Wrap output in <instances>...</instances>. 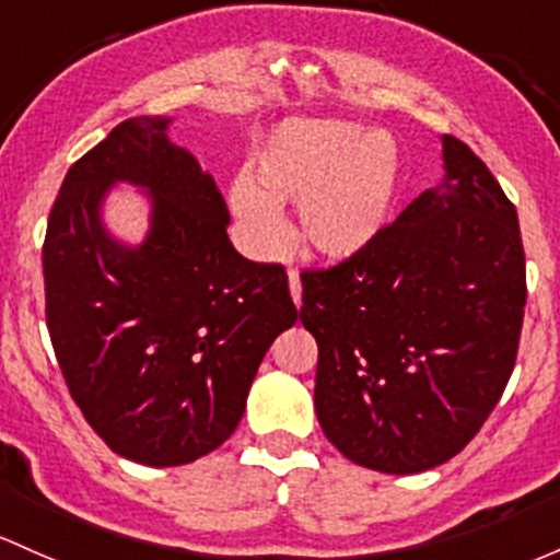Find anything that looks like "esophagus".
Instances as JSON below:
<instances>
[{"mask_svg":"<svg viewBox=\"0 0 560 560\" xmlns=\"http://www.w3.org/2000/svg\"><path fill=\"white\" fill-rule=\"evenodd\" d=\"M290 292H292V300H295V305L300 308V303H303V284H300V273L295 268L290 270Z\"/></svg>","mask_w":560,"mask_h":560,"instance_id":"34e87169","label":"esophagus"}]
</instances>
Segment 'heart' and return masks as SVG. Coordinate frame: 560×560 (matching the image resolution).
I'll return each instance as SVG.
<instances>
[{"mask_svg":"<svg viewBox=\"0 0 560 560\" xmlns=\"http://www.w3.org/2000/svg\"><path fill=\"white\" fill-rule=\"evenodd\" d=\"M399 185L392 133L349 120L290 117L231 185V211L252 255L273 260L287 246L281 206L298 203L300 238L327 260L362 255L388 222Z\"/></svg>","mask_w":560,"mask_h":560,"instance_id":"1","label":"heart"}]
</instances>
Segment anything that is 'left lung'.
Segmentation results:
<instances>
[{"label": "left lung", "instance_id": "obj_1", "mask_svg": "<svg viewBox=\"0 0 560 560\" xmlns=\"http://www.w3.org/2000/svg\"><path fill=\"white\" fill-rule=\"evenodd\" d=\"M443 168L362 255L300 276V322L319 343L322 432L375 472L416 475L456 456L515 368L526 305L517 211L448 133Z\"/></svg>", "mask_w": 560, "mask_h": 560}]
</instances>
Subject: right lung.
Returning a JSON list of instances; mask_svg holds the SVG:
<instances>
[{
  "label": "right lung",
  "mask_w": 560,
  "mask_h": 560,
  "mask_svg": "<svg viewBox=\"0 0 560 560\" xmlns=\"http://www.w3.org/2000/svg\"><path fill=\"white\" fill-rule=\"evenodd\" d=\"M172 117H131L80 158L47 220L45 316L69 394L93 432L147 467L220 448L276 335L298 308L281 265L252 262L228 238V206ZM141 186L151 231L117 242L101 203Z\"/></svg>",
  "instance_id": "1"
}]
</instances>
